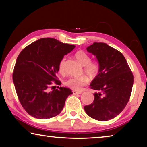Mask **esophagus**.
<instances>
[{
  "label": "esophagus",
  "instance_id": "esophagus-1",
  "mask_svg": "<svg viewBox=\"0 0 147 147\" xmlns=\"http://www.w3.org/2000/svg\"><path fill=\"white\" fill-rule=\"evenodd\" d=\"M73 94H74V95H76V94H81V93H82V91H73Z\"/></svg>",
  "mask_w": 147,
  "mask_h": 147
}]
</instances>
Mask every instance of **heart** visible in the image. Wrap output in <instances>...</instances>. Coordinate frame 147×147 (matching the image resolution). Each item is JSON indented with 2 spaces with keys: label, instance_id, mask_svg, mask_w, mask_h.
<instances>
[{
  "label": "heart",
  "instance_id": "b5f03b06",
  "mask_svg": "<svg viewBox=\"0 0 147 147\" xmlns=\"http://www.w3.org/2000/svg\"><path fill=\"white\" fill-rule=\"evenodd\" d=\"M74 57L82 65L84 66V72L91 78H94L98 75L100 71V65L98 63L91 61V58L83 51H78L74 54ZM65 59L63 58L58 64V71L61 74H65ZM89 82L88 77L85 75L79 77H70L64 81V85L73 90H80L83 86Z\"/></svg>",
  "mask_w": 147,
  "mask_h": 147
}]
</instances>
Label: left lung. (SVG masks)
I'll use <instances>...</instances> for the list:
<instances>
[{
    "label": "left lung",
    "instance_id": "left-lung-1",
    "mask_svg": "<svg viewBox=\"0 0 147 147\" xmlns=\"http://www.w3.org/2000/svg\"><path fill=\"white\" fill-rule=\"evenodd\" d=\"M87 51L95 56L100 71L90 84L96 91L93 103L84 106L91 118L106 121L118 115L128 102L134 76L121 52L104 43H93Z\"/></svg>",
    "mask_w": 147,
    "mask_h": 147
}]
</instances>
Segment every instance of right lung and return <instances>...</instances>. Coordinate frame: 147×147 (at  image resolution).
Masks as SVG:
<instances>
[{
	"label": "right lung",
	"instance_id": "1",
	"mask_svg": "<svg viewBox=\"0 0 147 147\" xmlns=\"http://www.w3.org/2000/svg\"><path fill=\"white\" fill-rule=\"evenodd\" d=\"M75 46L54 38H42L28 45L17 57L13 82L20 103L30 115L39 119H50L61 113L70 89L60 85L57 77L58 64Z\"/></svg>",
	"mask_w": 147,
	"mask_h": 147
}]
</instances>
